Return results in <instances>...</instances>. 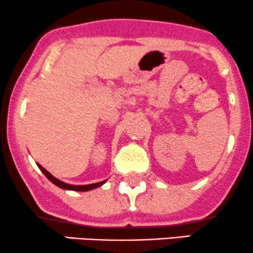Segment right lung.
Here are the masks:
<instances>
[{
    "label": "right lung",
    "mask_w": 253,
    "mask_h": 253,
    "mask_svg": "<svg viewBox=\"0 0 253 253\" xmlns=\"http://www.w3.org/2000/svg\"><path fill=\"white\" fill-rule=\"evenodd\" d=\"M37 165H38V167L40 168V170L43 172L44 176H46V177L49 179L50 182H53L55 185L58 186V188L64 189V190H72V191H89V190H93V189L99 188V186L103 185L106 183V181H107V179H105V181H101V182H98V183H93V184H87V185H72V184H68V183H64V182L60 181V179H58V178L54 177V176L51 175L49 171H47L46 169H44L41 165H39V164H37Z\"/></svg>",
    "instance_id": "1"
}]
</instances>
